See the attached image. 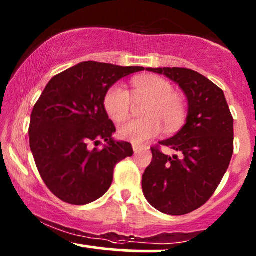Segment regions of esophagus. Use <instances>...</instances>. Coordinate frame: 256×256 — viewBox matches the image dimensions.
<instances>
[{
	"label": "esophagus",
	"mask_w": 256,
	"mask_h": 256,
	"mask_svg": "<svg viewBox=\"0 0 256 256\" xmlns=\"http://www.w3.org/2000/svg\"><path fill=\"white\" fill-rule=\"evenodd\" d=\"M132 148H134V154H138V152H140L142 150H146V149H148V146L144 144H134L132 146Z\"/></svg>",
	"instance_id": "1"
}]
</instances>
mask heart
<instances>
[{
  "label": "heart",
  "instance_id": "b5f03b06",
  "mask_svg": "<svg viewBox=\"0 0 256 256\" xmlns=\"http://www.w3.org/2000/svg\"><path fill=\"white\" fill-rule=\"evenodd\" d=\"M132 94L134 100H148L143 120H130L118 128L122 140L140 144L158 136L162 128L177 131L184 125L188 116V108L184 100L176 95L172 84L166 79L148 76L132 80ZM131 98L128 90L120 84L112 85L104 94V106L107 114L114 122H122L128 116L131 110Z\"/></svg>",
  "mask_w": 256,
  "mask_h": 256
}]
</instances>
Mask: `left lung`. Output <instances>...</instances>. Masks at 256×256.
I'll return each mask as SVG.
<instances>
[{"mask_svg": "<svg viewBox=\"0 0 256 256\" xmlns=\"http://www.w3.org/2000/svg\"><path fill=\"white\" fill-rule=\"evenodd\" d=\"M166 76L188 98L186 122L161 140L179 152L168 156L152 146V160L142 177L146 201L170 216H184L204 206L224 177L234 152V118L224 91L192 70L146 68Z\"/></svg>", "mask_w": 256, "mask_h": 256, "instance_id": "8db88e82", "label": "left lung"}]
</instances>
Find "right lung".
<instances>
[{"label": "right lung", "instance_id": "1", "mask_svg": "<svg viewBox=\"0 0 256 256\" xmlns=\"http://www.w3.org/2000/svg\"><path fill=\"white\" fill-rule=\"evenodd\" d=\"M96 61L80 62L50 79L31 113L30 148L40 177L61 201L83 206L104 196L114 167L132 156L128 142L114 140L116 126L104 106L119 79L143 71ZM104 139V150L88 149Z\"/></svg>", "mask_w": 256, "mask_h": 256}]
</instances>
